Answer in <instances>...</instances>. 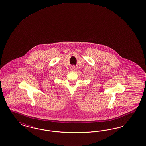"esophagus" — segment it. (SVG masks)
Returning a JSON list of instances; mask_svg holds the SVG:
<instances>
[{
    "mask_svg": "<svg viewBox=\"0 0 146 146\" xmlns=\"http://www.w3.org/2000/svg\"><path fill=\"white\" fill-rule=\"evenodd\" d=\"M71 70H72L73 71L75 70L76 69L75 66H74V65L72 66H71Z\"/></svg>",
    "mask_w": 146,
    "mask_h": 146,
    "instance_id": "esophagus-1",
    "label": "esophagus"
}]
</instances>
